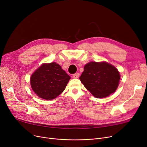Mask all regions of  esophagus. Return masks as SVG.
<instances>
[{
  "instance_id": "esophagus-1",
  "label": "esophagus",
  "mask_w": 147,
  "mask_h": 147,
  "mask_svg": "<svg viewBox=\"0 0 147 147\" xmlns=\"http://www.w3.org/2000/svg\"><path fill=\"white\" fill-rule=\"evenodd\" d=\"M79 75H80V74H79V73H77L74 74L73 76V77L74 79H78V78H79Z\"/></svg>"
}]
</instances>
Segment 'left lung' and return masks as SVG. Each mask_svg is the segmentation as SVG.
<instances>
[{
  "instance_id": "8db88e82",
  "label": "left lung",
  "mask_w": 147,
  "mask_h": 147,
  "mask_svg": "<svg viewBox=\"0 0 147 147\" xmlns=\"http://www.w3.org/2000/svg\"><path fill=\"white\" fill-rule=\"evenodd\" d=\"M81 82L96 98H105L117 89L120 79L117 68L105 62H90L84 67Z\"/></svg>"
}]
</instances>
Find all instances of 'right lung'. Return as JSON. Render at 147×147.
Instances as JSON below:
<instances>
[{"mask_svg": "<svg viewBox=\"0 0 147 147\" xmlns=\"http://www.w3.org/2000/svg\"><path fill=\"white\" fill-rule=\"evenodd\" d=\"M70 79L56 63L44 64L31 77L32 89L41 98L52 100L63 92Z\"/></svg>", "mask_w": 147, "mask_h": 147, "instance_id": "right-lung-1", "label": "right lung"}]
</instances>
